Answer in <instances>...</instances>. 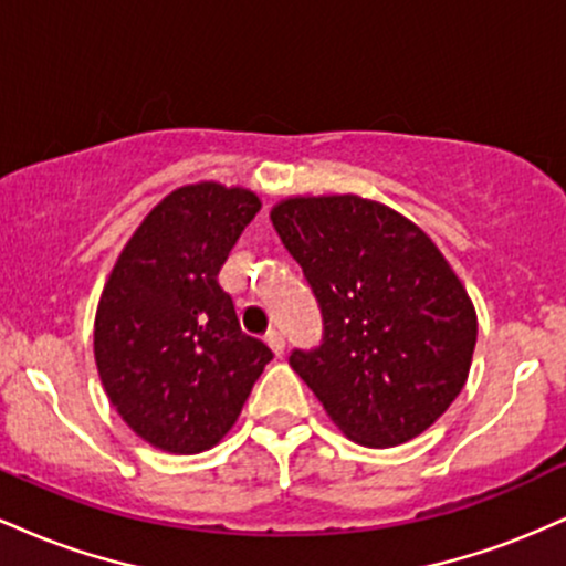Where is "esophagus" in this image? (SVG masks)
Here are the masks:
<instances>
[{"instance_id":"esophagus-1","label":"esophagus","mask_w":566,"mask_h":566,"mask_svg":"<svg viewBox=\"0 0 566 566\" xmlns=\"http://www.w3.org/2000/svg\"><path fill=\"white\" fill-rule=\"evenodd\" d=\"M265 343H269L271 350H274L276 356H282L284 354V346H287V343H284L282 329H269V333H265Z\"/></svg>"}]
</instances>
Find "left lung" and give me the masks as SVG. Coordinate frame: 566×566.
<instances>
[{
	"instance_id": "obj_1",
	"label": "left lung",
	"mask_w": 566,
	"mask_h": 566,
	"mask_svg": "<svg viewBox=\"0 0 566 566\" xmlns=\"http://www.w3.org/2000/svg\"><path fill=\"white\" fill-rule=\"evenodd\" d=\"M274 229L314 292L322 340L290 365L350 439L405 444L469 378L476 314L450 263L391 207L354 193L287 199Z\"/></svg>"
}]
</instances>
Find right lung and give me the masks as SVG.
<instances>
[{
	"label": "right lung",
	"instance_id": "obj_1",
	"mask_svg": "<svg viewBox=\"0 0 566 566\" xmlns=\"http://www.w3.org/2000/svg\"><path fill=\"white\" fill-rule=\"evenodd\" d=\"M258 210L244 188H178L148 212L103 290L97 373L122 420L159 450L193 454L218 444L274 359L242 333L218 282Z\"/></svg>",
	"mask_w": 566,
	"mask_h": 566
}]
</instances>
